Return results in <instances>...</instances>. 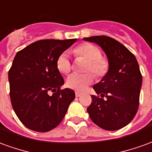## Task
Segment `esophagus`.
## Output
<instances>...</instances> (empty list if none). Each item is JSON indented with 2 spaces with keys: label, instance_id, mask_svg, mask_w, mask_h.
I'll use <instances>...</instances> for the list:
<instances>
[{
  "label": "esophagus",
  "instance_id": "34e87169",
  "mask_svg": "<svg viewBox=\"0 0 152 152\" xmlns=\"http://www.w3.org/2000/svg\"><path fill=\"white\" fill-rule=\"evenodd\" d=\"M80 95H81V93L76 92V97H80Z\"/></svg>",
  "mask_w": 152,
  "mask_h": 152
}]
</instances>
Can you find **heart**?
<instances>
[{"mask_svg": "<svg viewBox=\"0 0 152 152\" xmlns=\"http://www.w3.org/2000/svg\"><path fill=\"white\" fill-rule=\"evenodd\" d=\"M74 53L76 56H81L88 63L86 66V72H92L98 78L105 76L109 68V63L105 58L102 57V53L99 48L92 44H81L74 49ZM57 68L62 73H68L71 71V62L69 55L66 52H63L57 59ZM94 81V76L90 72L78 74L72 73L66 78V86L76 91H83Z\"/></svg>", "mask_w": 152, "mask_h": 152, "instance_id": "heart-1", "label": "heart"}]
</instances>
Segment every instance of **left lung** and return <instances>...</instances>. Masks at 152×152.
Here are the masks:
<instances>
[{"mask_svg":"<svg viewBox=\"0 0 152 152\" xmlns=\"http://www.w3.org/2000/svg\"><path fill=\"white\" fill-rule=\"evenodd\" d=\"M97 44L107 55V72L94 86L99 96L91 95L92 102L87 108L89 117L99 127L117 130L126 126L137 113L142 77L136 58L126 47L106 36L85 37ZM105 96V99L102 97Z\"/></svg>","mask_w":152,"mask_h":152,"instance_id":"left-lung-1","label":"left lung"}]
</instances>
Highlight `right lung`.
Returning <instances> with one entry per match:
<instances>
[{"instance_id":"1","label":"right lung","mask_w":152,"mask_h":152,"mask_svg":"<svg viewBox=\"0 0 152 152\" xmlns=\"http://www.w3.org/2000/svg\"><path fill=\"white\" fill-rule=\"evenodd\" d=\"M76 39L40 40L16 53L9 71L10 95L15 114L25 126L48 132L60 124L75 92L64 84L57 59ZM50 92H53L50 96Z\"/></svg>"}]
</instances>
